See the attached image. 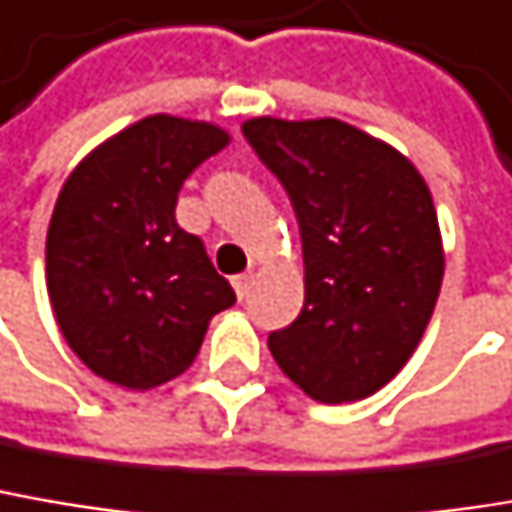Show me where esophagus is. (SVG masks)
Wrapping results in <instances>:
<instances>
[{"label":"esophagus","instance_id":"esophagus-1","mask_svg":"<svg viewBox=\"0 0 512 512\" xmlns=\"http://www.w3.org/2000/svg\"><path fill=\"white\" fill-rule=\"evenodd\" d=\"M252 275H237L234 278V290H237V299H246L249 296V290H252Z\"/></svg>","mask_w":512,"mask_h":512}]
</instances>
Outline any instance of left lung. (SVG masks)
Instances as JSON below:
<instances>
[{
    "label": "left lung",
    "mask_w": 512,
    "mask_h": 512,
    "mask_svg": "<svg viewBox=\"0 0 512 512\" xmlns=\"http://www.w3.org/2000/svg\"><path fill=\"white\" fill-rule=\"evenodd\" d=\"M243 134L302 231L304 307L269 351L322 404L366 398L410 360L440 296L431 190L401 152L340 119L257 117Z\"/></svg>",
    "instance_id": "1"
}]
</instances>
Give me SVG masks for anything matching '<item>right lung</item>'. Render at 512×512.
<instances>
[{
	"label": "right lung",
	"mask_w": 512,
	"mask_h": 512,
	"mask_svg": "<svg viewBox=\"0 0 512 512\" xmlns=\"http://www.w3.org/2000/svg\"><path fill=\"white\" fill-rule=\"evenodd\" d=\"M228 146L210 122L140 119L75 166L49 222L46 287L70 349L99 378L149 390L181 375L210 316L237 302L175 222L187 175Z\"/></svg>",
	"instance_id": "1"
}]
</instances>
